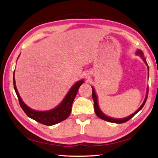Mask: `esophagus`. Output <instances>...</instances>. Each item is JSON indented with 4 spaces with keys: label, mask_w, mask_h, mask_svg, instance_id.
Masks as SVG:
<instances>
[{
    "label": "esophagus",
    "mask_w": 158,
    "mask_h": 158,
    "mask_svg": "<svg viewBox=\"0 0 158 158\" xmlns=\"http://www.w3.org/2000/svg\"><path fill=\"white\" fill-rule=\"evenodd\" d=\"M90 77V76H89V75H86V78H89Z\"/></svg>",
    "instance_id": "34e87169"
}]
</instances>
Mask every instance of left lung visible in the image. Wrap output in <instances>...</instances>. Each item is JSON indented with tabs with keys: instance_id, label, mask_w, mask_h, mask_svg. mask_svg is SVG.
Returning <instances> with one entry per match:
<instances>
[{
	"instance_id": "obj_1",
	"label": "left lung",
	"mask_w": 158,
	"mask_h": 158,
	"mask_svg": "<svg viewBox=\"0 0 158 158\" xmlns=\"http://www.w3.org/2000/svg\"><path fill=\"white\" fill-rule=\"evenodd\" d=\"M136 54L137 55H139L142 58L143 60L144 61V63H145L147 66H148V64L146 63V58L143 57V52L141 50H137V52H136ZM92 89H93V93H92V97L93 99V101H94V109H95V112L97 116L100 118L102 119V120H105L106 121H108V122H111V123H123L127 122V121H129L130 118H132L135 116L136 114H137L139 111L141 109L143 108V106L145 105L146 100H147V97H148V89H147V95H146V97L145 98V100H144L143 102L142 105H141V106L139 108L137 111H136L135 113L132 114V115H130L128 117L126 118H111V117H109L107 116H106V115L103 113L102 111L100 110V107H99V105H98V97H97V95H96L95 91V89L92 86Z\"/></svg>"
}]
</instances>
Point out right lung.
<instances>
[{"mask_svg":"<svg viewBox=\"0 0 158 158\" xmlns=\"http://www.w3.org/2000/svg\"><path fill=\"white\" fill-rule=\"evenodd\" d=\"M13 82H14L15 90L17 95L19 102V105L23 111L25 112V114L29 118L35 120L37 122L50 126V125L57 124L58 123L64 121L69 116L72 111V105H73V101L75 98L77 92H78L79 87L84 83V80H80L73 85V86L69 89L68 94L66 95L60 105H58L56 108L49 111L33 110L23 102L19 94L17 87H16L15 72L14 77H13Z\"/></svg>","mask_w":158,"mask_h":158,"instance_id":"1","label":"right lung"}]
</instances>
